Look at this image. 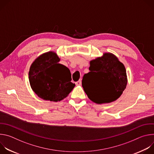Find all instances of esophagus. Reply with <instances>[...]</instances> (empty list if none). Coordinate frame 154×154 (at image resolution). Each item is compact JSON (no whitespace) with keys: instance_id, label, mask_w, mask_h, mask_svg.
<instances>
[{"instance_id":"1","label":"esophagus","mask_w":154,"mask_h":154,"mask_svg":"<svg viewBox=\"0 0 154 154\" xmlns=\"http://www.w3.org/2000/svg\"><path fill=\"white\" fill-rule=\"evenodd\" d=\"M75 84H76L77 85H82V79H80L78 82H77L75 83Z\"/></svg>"}]
</instances>
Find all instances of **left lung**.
Returning <instances> with one entry per match:
<instances>
[{
	"mask_svg": "<svg viewBox=\"0 0 154 154\" xmlns=\"http://www.w3.org/2000/svg\"><path fill=\"white\" fill-rule=\"evenodd\" d=\"M90 72L83 75V90L93 102L97 104L111 103L116 100L122 94L127 84V76L124 65L118 58L110 52L90 61ZM107 94L102 96L100 88Z\"/></svg>",
	"mask_w": 154,
	"mask_h": 154,
	"instance_id": "obj_1",
	"label": "left lung"
}]
</instances>
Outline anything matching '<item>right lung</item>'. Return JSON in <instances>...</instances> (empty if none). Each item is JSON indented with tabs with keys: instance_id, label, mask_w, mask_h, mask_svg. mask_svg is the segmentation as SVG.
I'll return each instance as SVG.
<instances>
[{
	"instance_id": "obj_1",
	"label": "right lung",
	"mask_w": 154,
	"mask_h": 154,
	"mask_svg": "<svg viewBox=\"0 0 154 154\" xmlns=\"http://www.w3.org/2000/svg\"><path fill=\"white\" fill-rule=\"evenodd\" d=\"M56 52L49 51L38 56L32 63L29 79L32 90L43 100L61 101L75 87L70 70L58 63Z\"/></svg>"
}]
</instances>
